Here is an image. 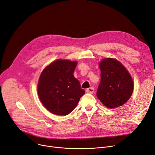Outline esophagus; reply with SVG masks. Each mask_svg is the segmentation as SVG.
<instances>
[{"mask_svg":"<svg viewBox=\"0 0 155 155\" xmlns=\"http://www.w3.org/2000/svg\"><path fill=\"white\" fill-rule=\"evenodd\" d=\"M86 92L89 94H93L94 92V87H90L86 90Z\"/></svg>","mask_w":155,"mask_h":155,"instance_id":"esophagus-1","label":"esophagus"}]
</instances>
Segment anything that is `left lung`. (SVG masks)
Listing matches in <instances>:
<instances>
[{
	"mask_svg": "<svg viewBox=\"0 0 155 155\" xmlns=\"http://www.w3.org/2000/svg\"><path fill=\"white\" fill-rule=\"evenodd\" d=\"M101 82L97 97L109 109L125 104L132 96L134 81L127 69L114 58H104L99 64Z\"/></svg>",
	"mask_w": 155,
	"mask_h": 155,
	"instance_id": "obj_1",
	"label": "left lung"
}]
</instances>
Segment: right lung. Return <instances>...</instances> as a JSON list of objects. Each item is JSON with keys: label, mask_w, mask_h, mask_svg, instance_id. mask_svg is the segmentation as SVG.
<instances>
[{"label": "right lung", "mask_w": 155, "mask_h": 155, "mask_svg": "<svg viewBox=\"0 0 155 155\" xmlns=\"http://www.w3.org/2000/svg\"><path fill=\"white\" fill-rule=\"evenodd\" d=\"M77 61L57 59L46 66L38 83V97L45 107L58 115H67L85 94L73 73Z\"/></svg>", "instance_id": "1"}]
</instances>
